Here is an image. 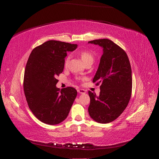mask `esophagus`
I'll return each mask as SVG.
<instances>
[{
	"label": "esophagus",
	"mask_w": 159,
	"mask_h": 159,
	"mask_svg": "<svg viewBox=\"0 0 159 159\" xmlns=\"http://www.w3.org/2000/svg\"><path fill=\"white\" fill-rule=\"evenodd\" d=\"M78 92L79 93H85L86 91L85 89H78Z\"/></svg>",
	"instance_id": "34e87169"
}]
</instances>
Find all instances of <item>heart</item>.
I'll use <instances>...</instances> for the list:
<instances>
[{
  "instance_id": "obj_1",
  "label": "heart",
  "mask_w": 159,
  "mask_h": 159,
  "mask_svg": "<svg viewBox=\"0 0 159 159\" xmlns=\"http://www.w3.org/2000/svg\"><path fill=\"white\" fill-rule=\"evenodd\" d=\"M80 55L81 60H83V61L84 63H85L86 61H88L90 60H93V55L92 53H91V51L88 50H84L81 51L80 52ZM68 61H69V57H67L66 61H65V64L67 65L68 63Z\"/></svg>"
}]
</instances>
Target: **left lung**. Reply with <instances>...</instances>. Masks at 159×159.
Instances as JSON below:
<instances>
[{"label": "left lung", "mask_w": 159, "mask_h": 159, "mask_svg": "<svg viewBox=\"0 0 159 159\" xmlns=\"http://www.w3.org/2000/svg\"><path fill=\"white\" fill-rule=\"evenodd\" d=\"M89 43L103 48V55L93 83L100 85L99 96L88 91L90 104L88 112L99 123L113 121L125 109L132 92L131 68L123 49L109 39Z\"/></svg>", "instance_id": "8db88e82"}]
</instances>
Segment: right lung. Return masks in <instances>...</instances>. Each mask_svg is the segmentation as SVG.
I'll use <instances>...</instances> for the list:
<instances>
[{"label":"right lung","mask_w":159,"mask_h":159,"mask_svg":"<svg viewBox=\"0 0 159 159\" xmlns=\"http://www.w3.org/2000/svg\"><path fill=\"white\" fill-rule=\"evenodd\" d=\"M77 47V44L49 40L34 48L28 57L24 91L28 107L42 123L54 125L68 117L77 91L72 87L57 88L56 78L64 70L67 52Z\"/></svg>","instance_id":"obj_1"}]
</instances>
